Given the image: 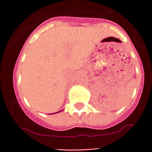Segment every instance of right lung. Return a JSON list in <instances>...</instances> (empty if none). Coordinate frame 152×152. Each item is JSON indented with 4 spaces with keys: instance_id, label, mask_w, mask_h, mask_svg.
Returning <instances> with one entry per match:
<instances>
[{
    "instance_id": "1",
    "label": "right lung",
    "mask_w": 152,
    "mask_h": 152,
    "mask_svg": "<svg viewBox=\"0 0 152 152\" xmlns=\"http://www.w3.org/2000/svg\"><path fill=\"white\" fill-rule=\"evenodd\" d=\"M62 111V110H60V111H59V112H56V113H53V114H55V113H59V112H61Z\"/></svg>"
}]
</instances>
